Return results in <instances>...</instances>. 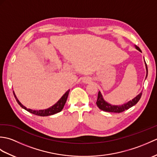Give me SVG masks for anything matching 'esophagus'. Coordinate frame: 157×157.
<instances>
[{"instance_id": "34e87169", "label": "esophagus", "mask_w": 157, "mask_h": 157, "mask_svg": "<svg viewBox=\"0 0 157 157\" xmlns=\"http://www.w3.org/2000/svg\"><path fill=\"white\" fill-rule=\"evenodd\" d=\"M91 82V79L90 78H84L83 79V82L85 83V84H88Z\"/></svg>"}]
</instances>
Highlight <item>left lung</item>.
I'll use <instances>...</instances> for the list:
<instances>
[{
    "label": "left lung",
    "mask_w": 157,
    "mask_h": 157,
    "mask_svg": "<svg viewBox=\"0 0 157 157\" xmlns=\"http://www.w3.org/2000/svg\"><path fill=\"white\" fill-rule=\"evenodd\" d=\"M136 48L140 52H141V50L140 48L138 46H135ZM145 62V61H144ZM145 65H146V77L148 75V68H147V65L145 62ZM142 96V92L140 93V94L136 96L134 98H133L132 101H129V102H128L125 104H123L122 105H113L109 104L107 102H106L104 98L102 97V95L101 94V92H98V98H97V101H96V105H97L98 107L102 110L103 111H106V112H111V113H121L126 111V110L129 109V108L132 107L133 106H134L136 104H137V102L140 101Z\"/></svg>",
    "instance_id": "1"
}]
</instances>
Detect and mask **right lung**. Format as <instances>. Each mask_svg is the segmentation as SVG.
Instances as JSON below:
<instances>
[{"label": "right lung", "mask_w": 157, "mask_h": 157, "mask_svg": "<svg viewBox=\"0 0 157 157\" xmlns=\"http://www.w3.org/2000/svg\"><path fill=\"white\" fill-rule=\"evenodd\" d=\"M69 90H68L67 91L62 97L60 98L59 101L55 104L53 106H52L51 107H50L47 109H44V110H39V111H37V110H32L30 109H27L25 106H23L21 102L19 101V100L16 97V95L15 94L14 92H13V94H14L15 98L16 99L17 102L18 104L21 106L23 109H24L26 111L32 113V114L36 115H38V116H42V117H45V116H49V115H52L56 114V113L61 112L62 111V109L64 107V106L65 105V102L67 101V99L68 95H69Z\"/></svg>", "instance_id": "obj_1"}]
</instances>
